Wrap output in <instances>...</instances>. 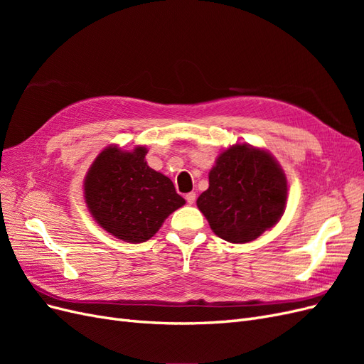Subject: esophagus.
I'll return each mask as SVG.
<instances>
[{
  "mask_svg": "<svg viewBox=\"0 0 364 364\" xmlns=\"http://www.w3.org/2000/svg\"><path fill=\"white\" fill-rule=\"evenodd\" d=\"M185 199H186V202H188L190 205H193L196 202V193H188V194L185 196Z\"/></svg>",
  "mask_w": 364,
  "mask_h": 364,
  "instance_id": "esophagus-1",
  "label": "esophagus"
}]
</instances>
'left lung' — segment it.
Masks as SVG:
<instances>
[{
  "instance_id": "obj_1",
  "label": "left lung",
  "mask_w": 364,
  "mask_h": 364,
  "mask_svg": "<svg viewBox=\"0 0 364 364\" xmlns=\"http://www.w3.org/2000/svg\"><path fill=\"white\" fill-rule=\"evenodd\" d=\"M287 179L269 151L235 144L218 155L209 188L197 199L213 232L229 243H249L279 222Z\"/></svg>"
}]
</instances>
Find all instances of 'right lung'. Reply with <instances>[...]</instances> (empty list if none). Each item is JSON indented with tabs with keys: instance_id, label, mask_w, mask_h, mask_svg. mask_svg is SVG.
Here are the masks:
<instances>
[{
	"instance_id": "1",
	"label": "right lung",
	"mask_w": 364,
	"mask_h": 364,
	"mask_svg": "<svg viewBox=\"0 0 364 364\" xmlns=\"http://www.w3.org/2000/svg\"><path fill=\"white\" fill-rule=\"evenodd\" d=\"M146 147H106L85 178V200L95 222L109 234L142 243L150 240L185 199L173 182L150 168Z\"/></svg>"
}]
</instances>
